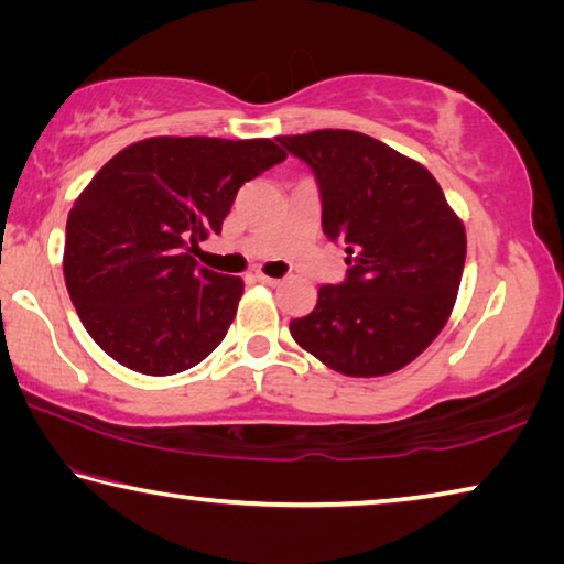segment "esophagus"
Instances as JSON below:
<instances>
[{"label": "esophagus", "mask_w": 564, "mask_h": 564, "mask_svg": "<svg viewBox=\"0 0 564 564\" xmlns=\"http://www.w3.org/2000/svg\"><path fill=\"white\" fill-rule=\"evenodd\" d=\"M256 281H261L265 285H279L281 279H273V275H265V273H256Z\"/></svg>", "instance_id": "1"}]
</instances>
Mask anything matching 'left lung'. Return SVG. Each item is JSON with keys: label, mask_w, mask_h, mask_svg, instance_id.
<instances>
[{"label": "left lung", "mask_w": 564, "mask_h": 564, "mask_svg": "<svg viewBox=\"0 0 564 564\" xmlns=\"http://www.w3.org/2000/svg\"><path fill=\"white\" fill-rule=\"evenodd\" d=\"M316 174L323 234L346 243V281L321 285L291 336L352 378L395 373L451 318L460 289L465 226L423 164L360 131L279 137Z\"/></svg>", "instance_id": "1"}]
</instances>
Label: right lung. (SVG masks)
<instances>
[{
    "label": "right lung",
    "instance_id": "1",
    "mask_svg": "<svg viewBox=\"0 0 564 564\" xmlns=\"http://www.w3.org/2000/svg\"><path fill=\"white\" fill-rule=\"evenodd\" d=\"M283 159L271 139L151 137L99 169L66 218L64 281L107 356L174 376L224 340L243 281L194 253L221 234L238 188Z\"/></svg>",
    "mask_w": 564,
    "mask_h": 564
}]
</instances>
